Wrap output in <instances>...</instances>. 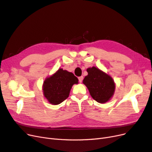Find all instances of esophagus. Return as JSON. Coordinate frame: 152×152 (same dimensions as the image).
<instances>
[{
	"instance_id": "obj_1",
	"label": "esophagus",
	"mask_w": 152,
	"mask_h": 152,
	"mask_svg": "<svg viewBox=\"0 0 152 152\" xmlns=\"http://www.w3.org/2000/svg\"><path fill=\"white\" fill-rule=\"evenodd\" d=\"M82 80H83V77L82 76H80L79 77V82L80 83H81V82H82Z\"/></svg>"
}]
</instances>
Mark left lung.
Wrapping results in <instances>:
<instances>
[{
    "label": "left lung",
    "instance_id": "8db88e82",
    "mask_svg": "<svg viewBox=\"0 0 152 152\" xmlns=\"http://www.w3.org/2000/svg\"><path fill=\"white\" fill-rule=\"evenodd\" d=\"M88 75L84 77L83 84L96 102L105 103L110 100L115 90V84L112 77L96 66L87 69Z\"/></svg>",
    "mask_w": 152,
    "mask_h": 152
}]
</instances>
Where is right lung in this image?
Masks as SVG:
<instances>
[{
  "instance_id": "right-lung-1",
  "label": "right lung",
  "mask_w": 152,
  "mask_h": 152,
  "mask_svg": "<svg viewBox=\"0 0 152 152\" xmlns=\"http://www.w3.org/2000/svg\"><path fill=\"white\" fill-rule=\"evenodd\" d=\"M78 81L79 79L73 73L59 68L44 82L42 90L44 98L51 104H60L68 97L73 85L77 84Z\"/></svg>"
}]
</instances>
